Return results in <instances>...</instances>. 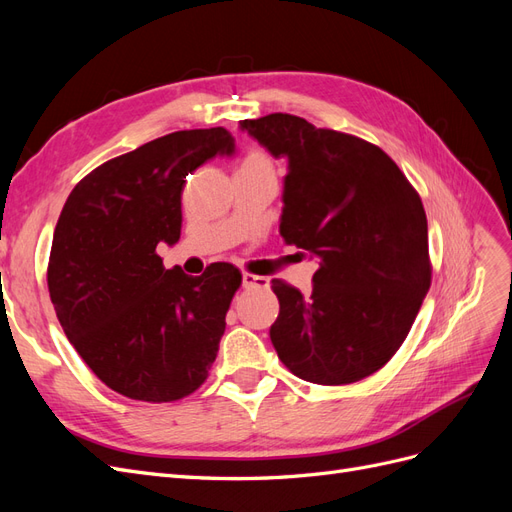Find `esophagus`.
Instances as JSON below:
<instances>
[{"mask_svg": "<svg viewBox=\"0 0 512 512\" xmlns=\"http://www.w3.org/2000/svg\"><path fill=\"white\" fill-rule=\"evenodd\" d=\"M269 280L262 275H252V273H243V288L252 290V288H267Z\"/></svg>", "mask_w": 512, "mask_h": 512, "instance_id": "esophagus-1", "label": "esophagus"}]
</instances>
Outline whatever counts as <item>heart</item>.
Wrapping results in <instances>:
<instances>
[{
	"instance_id": "heart-1",
	"label": "heart",
	"mask_w": 512,
	"mask_h": 512,
	"mask_svg": "<svg viewBox=\"0 0 512 512\" xmlns=\"http://www.w3.org/2000/svg\"><path fill=\"white\" fill-rule=\"evenodd\" d=\"M237 173H241V175H269V177H275V160H273V156L265 147L254 145V147H250V149L243 153Z\"/></svg>"
}]
</instances>
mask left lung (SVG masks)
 Instances as JSON below:
<instances>
[{"instance_id": "obj_1", "label": "left lung", "mask_w": 512, "mask_h": 512, "mask_svg": "<svg viewBox=\"0 0 512 512\" xmlns=\"http://www.w3.org/2000/svg\"><path fill=\"white\" fill-rule=\"evenodd\" d=\"M241 128L288 158L280 235L320 258L312 292L271 288V342L301 380L339 386L376 374L408 337L431 286L421 196L386 153L359 136L271 113Z\"/></svg>"}]
</instances>
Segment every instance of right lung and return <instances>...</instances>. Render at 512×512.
Instances as JSON below:
<instances>
[{
  "label": "right lung",
  "mask_w": 512,
  "mask_h": 512,
  "mask_svg": "<svg viewBox=\"0 0 512 512\" xmlns=\"http://www.w3.org/2000/svg\"><path fill=\"white\" fill-rule=\"evenodd\" d=\"M226 128L181 130L100 164L74 185L46 269L61 329L87 367L123 397L166 404L209 376L241 271L166 269L158 243L181 237V192L220 153Z\"/></svg>",
  "instance_id": "obj_1"
}]
</instances>
